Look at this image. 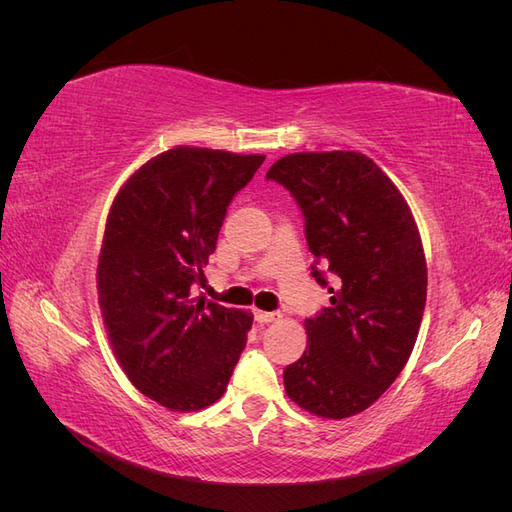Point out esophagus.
<instances>
[{"label": "esophagus", "mask_w": 512, "mask_h": 512, "mask_svg": "<svg viewBox=\"0 0 512 512\" xmlns=\"http://www.w3.org/2000/svg\"><path fill=\"white\" fill-rule=\"evenodd\" d=\"M280 318V314L277 312H260V309H254V320L260 322V324H267V322H273Z\"/></svg>", "instance_id": "1"}]
</instances>
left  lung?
<instances>
[{"mask_svg": "<svg viewBox=\"0 0 512 512\" xmlns=\"http://www.w3.org/2000/svg\"><path fill=\"white\" fill-rule=\"evenodd\" d=\"M297 200L312 275L331 305L305 320L288 397L322 418L369 408L406 367L427 299L423 243L404 196L363 153H290L267 173ZM332 284H328V280Z\"/></svg>", "mask_w": 512, "mask_h": 512, "instance_id": "8db88e82", "label": "left lung"}]
</instances>
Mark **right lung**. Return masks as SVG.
I'll list each match as a JSON object with an SVG mask.
<instances>
[{
  "label": "right lung",
  "mask_w": 512,
  "mask_h": 512,
  "mask_svg": "<svg viewBox=\"0 0 512 512\" xmlns=\"http://www.w3.org/2000/svg\"><path fill=\"white\" fill-rule=\"evenodd\" d=\"M265 156L175 147L151 158L119 190L106 220L98 297L130 382L164 408L194 412L218 401L252 327L194 286L215 252L232 198Z\"/></svg>",
  "instance_id": "right-lung-1"
}]
</instances>
